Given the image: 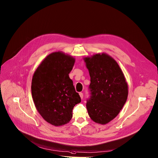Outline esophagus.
Segmentation results:
<instances>
[{
    "label": "esophagus",
    "mask_w": 158,
    "mask_h": 158,
    "mask_svg": "<svg viewBox=\"0 0 158 158\" xmlns=\"http://www.w3.org/2000/svg\"><path fill=\"white\" fill-rule=\"evenodd\" d=\"M79 95H80V98H81V99H83V94L82 92H80Z\"/></svg>",
    "instance_id": "obj_1"
}]
</instances>
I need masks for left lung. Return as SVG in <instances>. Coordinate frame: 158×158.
<instances>
[{"instance_id": "obj_1", "label": "left lung", "mask_w": 158, "mask_h": 158, "mask_svg": "<svg viewBox=\"0 0 158 158\" xmlns=\"http://www.w3.org/2000/svg\"><path fill=\"white\" fill-rule=\"evenodd\" d=\"M84 61L90 77V96L87 109L94 122L106 124L120 112L126 102L128 86L117 62L110 55L97 53Z\"/></svg>"}]
</instances>
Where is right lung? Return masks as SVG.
<instances>
[{
    "label": "right lung",
    "instance_id": "1",
    "mask_svg": "<svg viewBox=\"0 0 158 158\" xmlns=\"http://www.w3.org/2000/svg\"><path fill=\"white\" fill-rule=\"evenodd\" d=\"M75 62L69 55L53 52L34 73L31 92L35 106L46 121L55 126L68 123L74 106L81 102L69 77Z\"/></svg>",
    "mask_w": 158,
    "mask_h": 158
}]
</instances>
